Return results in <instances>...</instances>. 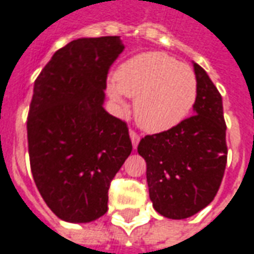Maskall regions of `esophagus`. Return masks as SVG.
<instances>
[{
    "mask_svg": "<svg viewBox=\"0 0 254 254\" xmlns=\"http://www.w3.org/2000/svg\"><path fill=\"white\" fill-rule=\"evenodd\" d=\"M130 137H131V142H132V146H134V148H137L138 142H139V139H141L139 134H138L137 131L131 130L130 131Z\"/></svg>",
    "mask_w": 254,
    "mask_h": 254,
    "instance_id": "34e87169",
    "label": "esophagus"
}]
</instances>
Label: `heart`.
I'll return each instance as SVG.
<instances>
[{
  "label": "heart",
  "instance_id": "obj_1",
  "mask_svg": "<svg viewBox=\"0 0 254 254\" xmlns=\"http://www.w3.org/2000/svg\"><path fill=\"white\" fill-rule=\"evenodd\" d=\"M108 94L126 110V95L135 98V120L145 131L162 132L176 127L190 115L197 98L193 69L164 52H142L119 66Z\"/></svg>",
  "mask_w": 254,
  "mask_h": 254
}]
</instances>
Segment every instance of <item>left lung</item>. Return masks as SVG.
Masks as SVG:
<instances>
[{"label": "left lung", "instance_id": "8db88e82", "mask_svg": "<svg viewBox=\"0 0 254 254\" xmlns=\"http://www.w3.org/2000/svg\"><path fill=\"white\" fill-rule=\"evenodd\" d=\"M193 69L195 115L170 130L145 135L138 145V153L146 162L153 207L173 220L190 217L214 199L228 155L221 94L203 67L193 64Z\"/></svg>", "mask_w": 254, "mask_h": 254}]
</instances>
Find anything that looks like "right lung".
I'll return each instance as SVG.
<instances>
[{"instance_id":"add662e5","label":"right lung","mask_w":254,"mask_h":254,"mask_svg":"<svg viewBox=\"0 0 254 254\" xmlns=\"http://www.w3.org/2000/svg\"><path fill=\"white\" fill-rule=\"evenodd\" d=\"M119 36L78 38L58 50L34 81L27 116L31 174L44 202L69 223L108 211V190L132 150L127 123L104 109Z\"/></svg>"}]
</instances>
